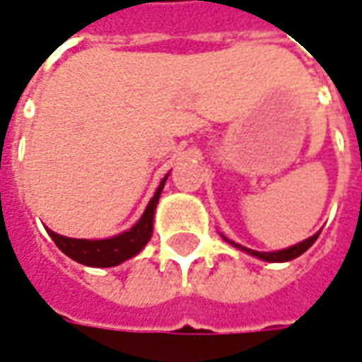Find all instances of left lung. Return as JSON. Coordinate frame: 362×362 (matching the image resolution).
<instances>
[{
  "instance_id": "left-lung-1",
  "label": "left lung",
  "mask_w": 362,
  "mask_h": 362,
  "mask_svg": "<svg viewBox=\"0 0 362 362\" xmlns=\"http://www.w3.org/2000/svg\"><path fill=\"white\" fill-rule=\"evenodd\" d=\"M317 235L320 234H314L312 238H308V240H304V242L296 243V245H292V247H288V250H281V251H269V253H263V251H253V250H247V247H243V245H240V243L232 242V240H226V242H230L232 245H235L238 250H243L247 251L250 255H255V257L263 259V261H291V259L298 257V255H302L304 251L310 250V245L316 242Z\"/></svg>"
}]
</instances>
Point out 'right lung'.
Segmentation results:
<instances>
[{"mask_svg":"<svg viewBox=\"0 0 362 362\" xmlns=\"http://www.w3.org/2000/svg\"><path fill=\"white\" fill-rule=\"evenodd\" d=\"M165 179L158 187V191L152 197L150 204L146 206V212L142 218L136 222L134 226L128 232L109 240H74V238H64L60 234H54L52 230H48V234L58 245V250L64 251L68 257L78 261L87 267H115L127 259L134 257L138 251L144 247L148 240L152 238L153 230V210L160 201L161 189L165 185Z\"/></svg>","mask_w":362,"mask_h":362,"instance_id":"right-lung-1","label":"right lung"}]
</instances>
